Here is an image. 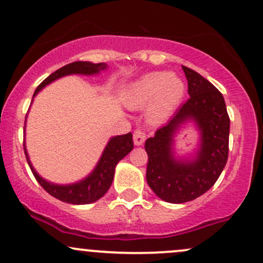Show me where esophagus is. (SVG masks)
<instances>
[{"label":"esophagus","mask_w":263,"mask_h":263,"mask_svg":"<svg viewBox=\"0 0 263 263\" xmlns=\"http://www.w3.org/2000/svg\"><path fill=\"white\" fill-rule=\"evenodd\" d=\"M146 140V134L145 131H142L141 128H137L134 131V142L136 146H141Z\"/></svg>","instance_id":"obj_1"}]
</instances>
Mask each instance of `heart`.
<instances>
[{
	"label": "heart",
	"instance_id": "1",
	"mask_svg": "<svg viewBox=\"0 0 263 263\" xmlns=\"http://www.w3.org/2000/svg\"><path fill=\"white\" fill-rule=\"evenodd\" d=\"M184 82L180 76L151 72L135 81L126 92L125 103L131 108L148 105V117L160 122L177 107L184 95Z\"/></svg>",
	"mask_w": 263,
	"mask_h": 263
}]
</instances>
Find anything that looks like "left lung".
<instances>
[{
	"label": "left lung",
	"instance_id": "8db88e82",
	"mask_svg": "<svg viewBox=\"0 0 263 263\" xmlns=\"http://www.w3.org/2000/svg\"><path fill=\"white\" fill-rule=\"evenodd\" d=\"M182 68L190 99L145 143L147 183L161 200L171 203L192 201L209 191L229 157L230 117L223 96L200 73L186 66ZM190 119L200 131V148L192 160H176L172 148L174 132Z\"/></svg>",
	"mask_w": 263,
	"mask_h": 263
}]
</instances>
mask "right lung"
<instances>
[{
  "mask_svg": "<svg viewBox=\"0 0 263 263\" xmlns=\"http://www.w3.org/2000/svg\"><path fill=\"white\" fill-rule=\"evenodd\" d=\"M106 67H107L106 63H92L86 61L68 63V65L63 66L60 70L51 73L46 80H43L40 83L39 87L36 88V91H34L33 97L45 86L53 82L54 80L60 79V77L68 76V74H96L100 71L105 70ZM24 148L31 171H32L37 182L41 184L45 191H47L51 196L57 198V200L66 202V203L87 204L100 200L108 191L109 186H111L112 181H114L116 164L132 151V148H134V141H132L131 132L126 135H121V136L112 137L108 141L107 146H106L105 151H103L99 163L95 167L93 171L87 177L83 178L82 181L72 184H54L43 180L41 176L34 171L32 164H31L25 145Z\"/></svg>",
  "mask_w": 263,
  "mask_h": 263,
  "instance_id": "1",
  "label": "right lung"
}]
</instances>
